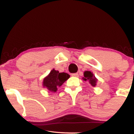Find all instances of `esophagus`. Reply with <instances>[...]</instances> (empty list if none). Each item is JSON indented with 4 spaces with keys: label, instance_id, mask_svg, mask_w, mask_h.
Here are the masks:
<instances>
[{
    "label": "esophagus",
    "instance_id": "esophagus-1",
    "mask_svg": "<svg viewBox=\"0 0 134 134\" xmlns=\"http://www.w3.org/2000/svg\"><path fill=\"white\" fill-rule=\"evenodd\" d=\"M72 76L78 77V76H79V74H78V73H74V74H72Z\"/></svg>",
    "mask_w": 134,
    "mask_h": 134
}]
</instances>
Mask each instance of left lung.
Wrapping results in <instances>:
<instances>
[{"label": "left lung", "mask_w": 134, "mask_h": 134, "mask_svg": "<svg viewBox=\"0 0 134 134\" xmlns=\"http://www.w3.org/2000/svg\"><path fill=\"white\" fill-rule=\"evenodd\" d=\"M84 77H83L82 79L84 81H88L93 86H96V83L97 81V79L95 78L94 76L93 75V74L90 71H85L84 73Z\"/></svg>", "instance_id": "left-lung-1"}]
</instances>
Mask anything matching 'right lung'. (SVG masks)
Wrapping results in <instances>:
<instances>
[{"label": "right lung", "mask_w": 134, "mask_h": 134, "mask_svg": "<svg viewBox=\"0 0 134 134\" xmlns=\"http://www.w3.org/2000/svg\"><path fill=\"white\" fill-rule=\"evenodd\" d=\"M70 77L68 74L65 72L59 73L57 70H53L49 75L43 80V86L46 87L49 91L56 92L58 87L61 86L66 80Z\"/></svg>", "instance_id": "obj_1"}]
</instances>
